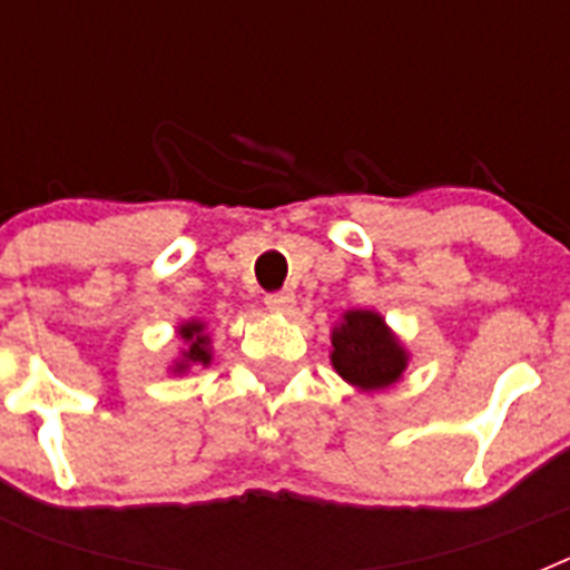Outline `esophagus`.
<instances>
[{"instance_id":"esophagus-1","label":"esophagus","mask_w":570,"mask_h":570,"mask_svg":"<svg viewBox=\"0 0 570 570\" xmlns=\"http://www.w3.org/2000/svg\"><path fill=\"white\" fill-rule=\"evenodd\" d=\"M265 305H268V311H274V314H291V311L296 308V296L291 294V291H276V294L265 296Z\"/></svg>"}]
</instances>
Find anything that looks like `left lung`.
Wrapping results in <instances>:
<instances>
[{"instance_id": "left-lung-1", "label": "left lung", "mask_w": 570, "mask_h": 570, "mask_svg": "<svg viewBox=\"0 0 570 570\" xmlns=\"http://www.w3.org/2000/svg\"><path fill=\"white\" fill-rule=\"evenodd\" d=\"M407 362V347L380 311H345L331 331V365L360 394H374L396 385Z\"/></svg>"}]
</instances>
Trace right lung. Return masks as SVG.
Wrapping results in <instances>:
<instances>
[{"mask_svg":"<svg viewBox=\"0 0 570 570\" xmlns=\"http://www.w3.org/2000/svg\"><path fill=\"white\" fill-rule=\"evenodd\" d=\"M176 336L183 342L179 354L174 356V362L168 365V374L185 376L196 367H208L214 360V351H210V334L208 325L203 320H185L176 325Z\"/></svg>","mask_w":570,"mask_h":570,"instance_id":"obj_1","label":"right lung"}]
</instances>
